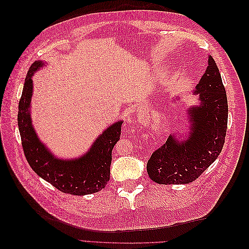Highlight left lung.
<instances>
[{
    "label": "left lung",
    "mask_w": 249,
    "mask_h": 249,
    "mask_svg": "<svg viewBox=\"0 0 249 249\" xmlns=\"http://www.w3.org/2000/svg\"><path fill=\"white\" fill-rule=\"evenodd\" d=\"M194 93L199 94L201 104L189 110L191 132L188 139L178 142L173 136L168 137L147 162L148 177L157 184H189L221 153L229 106L220 72L212 56H209L207 71Z\"/></svg>",
    "instance_id": "8db88e82"
}]
</instances>
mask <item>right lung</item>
I'll return each mask as SVG.
<instances>
[{
  "label": "right lung",
  "mask_w": 249,
  "mask_h": 249,
  "mask_svg": "<svg viewBox=\"0 0 249 249\" xmlns=\"http://www.w3.org/2000/svg\"><path fill=\"white\" fill-rule=\"evenodd\" d=\"M41 65L42 62L36 61L29 69L18 104V124L26 159L37 175L63 193L85 195L99 192L110 179L112 149L119 140L123 122L109 126L85 156L72 161L56 159L37 138L30 118L31 78Z\"/></svg>",
  "instance_id": "1"
}]
</instances>
